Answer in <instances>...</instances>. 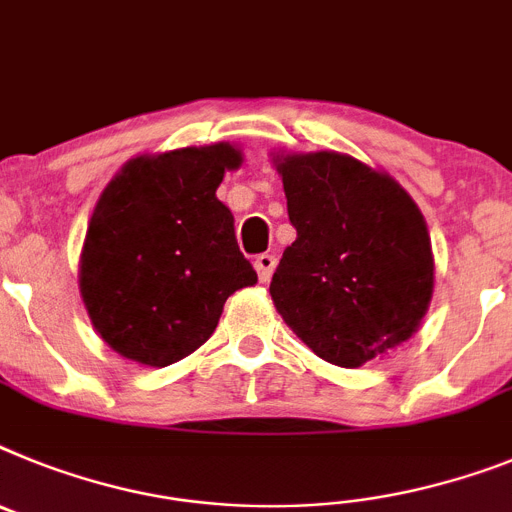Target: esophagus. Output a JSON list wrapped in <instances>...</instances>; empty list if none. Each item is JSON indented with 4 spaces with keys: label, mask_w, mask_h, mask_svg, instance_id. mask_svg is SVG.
I'll return each mask as SVG.
<instances>
[{
    "label": "esophagus",
    "mask_w": 512,
    "mask_h": 512,
    "mask_svg": "<svg viewBox=\"0 0 512 512\" xmlns=\"http://www.w3.org/2000/svg\"><path fill=\"white\" fill-rule=\"evenodd\" d=\"M253 266H256V274H259L261 282H269L274 274V266H277V259H274L272 253H261V256H256Z\"/></svg>",
    "instance_id": "esophagus-1"
}]
</instances>
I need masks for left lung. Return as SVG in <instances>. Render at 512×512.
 I'll return each mask as SVG.
<instances>
[{
  "instance_id": "left-lung-1",
  "label": "left lung",
  "mask_w": 512,
  "mask_h": 512,
  "mask_svg": "<svg viewBox=\"0 0 512 512\" xmlns=\"http://www.w3.org/2000/svg\"><path fill=\"white\" fill-rule=\"evenodd\" d=\"M277 170L298 230L269 285L287 326L339 368H360L406 342L435 279L412 196L339 152L287 155Z\"/></svg>"
}]
</instances>
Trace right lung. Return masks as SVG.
<instances>
[{
	"instance_id": "1",
	"label": "right lung",
	"mask_w": 512,
	"mask_h": 512,
	"mask_svg": "<svg viewBox=\"0 0 512 512\" xmlns=\"http://www.w3.org/2000/svg\"><path fill=\"white\" fill-rule=\"evenodd\" d=\"M240 165L230 144L134 157L87 227L80 292L103 342L165 368L207 342L235 290L256 285L233 214L214 196Z\"/></svg>"
}]
</instances>
